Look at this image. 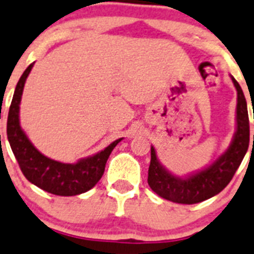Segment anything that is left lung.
<instances>
[{"instance_id":"obj_1","label":"left lung","mask_w":254,"mask_h":254,"mask_svg":"<svg viewBox=\"0 0 254 254\" xmlns=\"http://www.w3.org/2000/svg\"><path fill=\"white\" fill-rule=\"evenodd\" d=\"M231 80L238 91L236 131L229 148L216 161L196 173L177 177L161 165L156 156V151L151 146V163L147 181L153 192L163 199L178 204H196L210 199L229 185L242 164L249 146L248 108L242 87L232 76Z\"/></svg>"}]
</instances>
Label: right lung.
Masks as SVG:
<instances>
[{"instance_id":"add662e5","label":"right lung","mask_w":254,"mask_h":254,"mask_svg":"<svg viewBox=\"0 0 254 254\" xmlns=\"http://www.w3.org/2000/svg\"><path fill=\"white\" fill-rule=\"evenodd\" d=\"M33 64L35 63L28 65L15 87L7 116L8 143L24 177L35 186L59 196H74L86 192L102 178L111 152L123 138L112 142L101 152L78 160L74 164L61 163L42 155L28 139L19 121L23 89Z\"/></svg>"}]
</instances>
